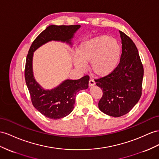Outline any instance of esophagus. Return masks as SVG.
Wrapping results in <instances>:
<instances>
[{"mask_svg": "<svg viewBox=\"0 0 159 159\" xmlns=\"http://www.w3.org/2000/svg\"><path fill=\"white\" fill-rule=\"evenodd\" d=\"M95 84V82L93 80H92V79H91V80H89V87H93V86H94V85Z\"/></svg>", "mask_w": 159, "mask_h": 159, "instance_id": "34e87169", "label": "esophagus"}]
</instances>
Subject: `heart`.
Returning a JSON list of instances; mask_svg holds the SVG:
<instances>
[{
	"label": "heart",
	"instance_id": "1",
	"mask_svg": "<svg viewBox=\"0 0 159 159\" xmlns=\"http://www.w3.org/2000/svg\"><path fill=\"white\" fill-rule=\"evenodd\" d=\"M121 46L110 36L103 35L81 42L77 48L73 63L80 70L90 62V70L95 76L105 77L114 71L120 63Z\"/></svg>",
	"mask_w": 159,
	"mask_h": 159
}]
</instances>
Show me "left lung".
<instances>
[{
  "instance_id": "8db88e82",
  "label": "left lung",
  "mask_w": 159,
  "mask_h": 159,
  "mask_svg": "<svg viewBox=\"0 0 159 159\" xmlns=\"http://www.w3.org/2000/svg\"><path fill=\"white\" fill-rule=\"evenodd\" d=\"M122 52L120 62L111 75L95 80L102 89L99 109L105 114L120 117L128 113L142 95L144 69L135 43L120 31Z\"/></svg>"
}]
</instances>
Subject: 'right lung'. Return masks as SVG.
Instances as JSON below:
<instances>
[{
  "label": "right lung",
  "instance_id": "right-lung-1",
  "mask_svg": "<svg viewBox=\"0 0 159 159\" xmlns=\"http://www.w3.org/2000/svg\"><path fill=\"white\" fill-rule=\"evenodd\" d=\"M80 27L79 25L48 26L34 41L27 56L25 79L32 103L38 111L50 119L58 120L70 114L75 107L77 92L89 87V76H84L79 80L66 79L51 90L44 89L34 76V52L51 41L66 43L72 46V39Z\"/></svg>",
  "mask_w": 159,
  "mask_h": 159
}]
</instances>
